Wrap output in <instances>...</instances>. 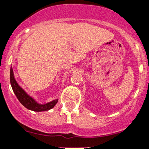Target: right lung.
<instances>
[{"instance_id":"add662e5","label":"right lung","mask_w":149,"mask_h":149,"mask_svg":"<svg viewBox=\"0 0 149 149\" xmlns=\"http://www.w3.org/2000/svg\"><path fill=\"white\" fill-rule=\"evenodd\" d=\"M10 83L12 85V88L15 93V95L17 96V99L23 106L28 109L35 111V112H42V111H47L52 109L55 106L56 103L58 102V99H55L54 101L48 102L47 104H40L35 101L33 98L28 95L23 89L19 86L17 83L16 80L14 76L13 70L12 68H10Z\"/></svg>"}]
</instances>
